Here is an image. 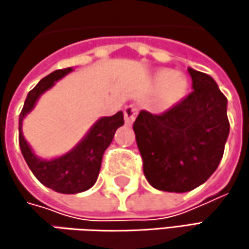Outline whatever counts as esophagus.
Returning <instances> with one entry per match:
<instances>
[{
	"instance_id": "esophagus-1",
	"label": "esophagus",
	"mask_w": 249,
	"mask_h": 249,
	"mask_svg": "<svg viewBox=\"0 0 249 249\" xmlns=\"http://www.w3.org/2000/svg\"><path fill=\"white\" fill-rule=\"evenodd\" d=\"M137 112H138V108L135 105H128L125 107L124 109V118H125V124L131 125L134 123L135 117H137Z\"/></svg>"
}]
</instances>
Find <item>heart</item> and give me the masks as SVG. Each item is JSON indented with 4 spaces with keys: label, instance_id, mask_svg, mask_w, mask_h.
<instances>
[{
    "label": "heart",
    "instance_id": "b5f03b06",
    "mask_svg": "<svg viewBox=\"0 0 249 249\" xmlns=\"http://www.w3.org/2000/svg\"><path fill=\"white\" fill-rule=\"evenodd\" d=\"M150 83L157 89V104L161 108H170L183 99L189 89V79L180 71L157 69L153 72Z\"/></svg>",
    "mask_w": 249,
    "mask_h": 249
}]
</instances>
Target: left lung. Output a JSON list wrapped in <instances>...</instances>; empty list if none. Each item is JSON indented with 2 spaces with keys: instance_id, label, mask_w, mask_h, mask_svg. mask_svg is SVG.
Segmentation results:
<instances>
[{
  "instance_id": "left-lung-1",
  "label": "left lung",
  "mask_w": 249,
  "mask_h": 249,
  "mask_svg": "<svg viewBox=\"0 0 249 249\" xmlns=\"http://www.w3.org/2000/svg\"><path fill=\"white\" fill-rule=\"evenodd\" d=\"M193 92L161 115L141 111L134 123L148 183L184 193L218 169L229 135L228 101L209 75L189 68Z\"/></svg>"
}]
</instances>
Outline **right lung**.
<instances>
[{
	"mask_svg": "<svg viewBox=\"0 0 249 249\" xmlns=\"http://www.w3.org/2000/svg\"><path fill=\"white\" fill-rule=\"evenodd\" d=\"M71 72H73V69L66 68L54 71L50 75L43 77L28 92L18 120L20 148L30 170L46 187L65 195H75L85 192L96 183L101 170L102 156L112 142L115 131L124 125L123 111L117 112L112 117H102L89 128L85 137L71 151L50 160L38 157L33 151L30 144L25 141L23 135V121L34 109L40 96L46 90L52 89L57 80L69 75Z\"/></svg>",
	"mask_w": 249,
	"mask_h": 249,
	"instance_id": "obj_1",
	"label": "right lung"
}]
</instances>
